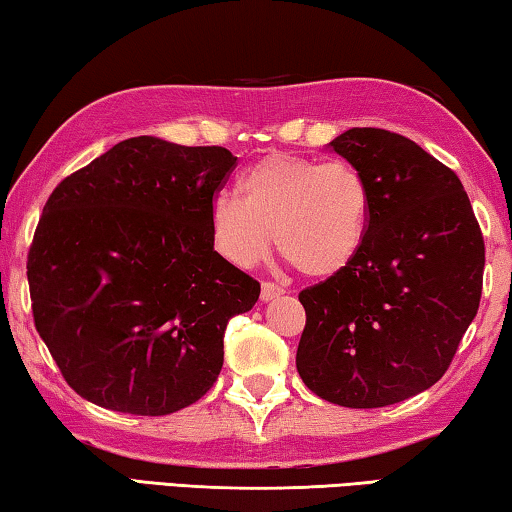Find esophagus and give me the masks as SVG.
Returning <instances> with one entry per match:
<instances>
[{"mask_svg": "<svg viewBox=\"0 0 512 512\" xmlns=\"http://www.w3.org/2000/svg\"><path fill=\"white\" fill-rule=\"evenodd\" d=\"M279 295H283V288L274 286V283L265 281L261 286V301H272L274 297H279Z\"/></svg>", "mask_w": 512, "mask_h": 512, "instance_id": "34e87169", "label": "esophagus"}]
</instances>
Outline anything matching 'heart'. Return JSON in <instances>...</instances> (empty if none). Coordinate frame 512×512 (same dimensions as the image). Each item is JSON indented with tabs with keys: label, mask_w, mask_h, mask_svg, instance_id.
I'll return each instance as SVG.
<instances>
[{
	"label": "heart",
	"mask_w": 512,
	"mask_h": 512,
	"mask_svg": "<svg viewBox=\"0 0 512 512\" xmlns=\"http://www.w3.org/2000/svg\"><path fill=\"white\" fill-rule=\"evenodd\" d=\"M236 195L211 204V233L220 254L238 267L261 263L276 249L297 272L329 279L354 263L372 217V190L345 161L272 154L249 165Z\"/></svg>",
	"instance_id": "obj_1"
}]
</instances>
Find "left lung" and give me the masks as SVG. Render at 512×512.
<instances>
[{
    "label": "left lung",
    "instance_id": "8db88e82",
    "mask_svg": "<svg viewBox=\"0 0 512 512\" xmlns=\"http://www.w3.org/2000/svg\"><path fill=\"white\" fill-rule=\"evenodd\" d=\"M372 190L347 270L299 292L297 372L317 397L381 408L442 379L479 311L485 247L463 183L417 142L356 127L329 145Z\"/></svg>",
    "mask_w": 512,
    "mask_h": 512
}]
</instances>
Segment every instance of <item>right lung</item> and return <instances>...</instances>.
I'll return each instance as SVG.
<instances>
[{
    "label": "right lung",
    "instance_id": "obj_1",
    "mask_svg": "<svg viewBox=\"0 0 512 512\" xmlns=\"http://www.w3.org/2000/svg\"><path fill=\"white\" fill-rule=\"evenodd\" d=\"M236 161L138 136L47 199L27 263L33 320L83 399L170 415L211 390L226 324L261 295L213 247V195Z\"/></svg>",
    "mask_w": 512,
    "mask_h": 512
}]
</instances>
